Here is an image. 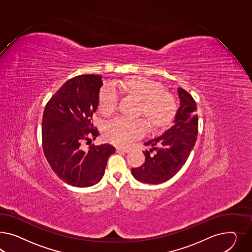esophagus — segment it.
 <instances>
[{
	"instance_id": "obj_1",
	"label": "esophagus",
	"mask_w": 252,
	"mask_h": 252,
	"mask_svg": "<svg viewBox=\"0 0 252 252\" xmlns=\"http://www.w3.org/2000/svg\"><path fill=\"white\" fill-rule=\"evenodd\" d=\"M116 151L117 152H125V153H127L129 152L130 150L128 149H125V148H116Z\"/></svg>"
}]
</instances>
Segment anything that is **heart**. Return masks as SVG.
Wrapping results in <instances>:
<instances>
[{
	"instance_id": "obj_1",
	"label": "heart",
	"mask_w": 252,
	"mask_h": 252,
	"mask_svg": "<svg viewBox=\"0 0 252 252\" xmlns=\"http://www.w3.org/2000/svg\"><path fill=\"white\" fill-rule=\"evenodd\" d=\"M116 89L141 101L139 112L152 129L164 127L173 120L177 111L175 97L165 91L161 83L144 77H132L101 89L98 95V109L103 116H111L116 111L118 102ZM144 132L143 120H129L123 117L107 123L103 129L109 142L118 146L128 145L133 139L142 136Z\"/></svg>"
}]
</instances>
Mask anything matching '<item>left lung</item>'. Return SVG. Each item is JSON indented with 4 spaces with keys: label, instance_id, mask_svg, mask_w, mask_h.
<instances>
[{
    "label": "left lung",
    "instance_id": "1",
    "mask_svg": "<svg viewBox=\"0 0 252 252\" xmlns=\"http://www.w3.org/2000/svg\"><path fill=\"white\" fill-rule=\"evenodd\" d=\"M178 94L181 104L174 125L161 136L145 143L150 147V150L143 151L145 162L131 170L133 176L141 183L161 184L173 177L186 162L196 142V102L184 89L178 88Z\"/></svg>",
    "mask_w": 252,
    "mask_h": 252
}]
</instances>
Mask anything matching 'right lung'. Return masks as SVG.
<instances>
[{
	"label": "right lung",
	"mask_w": 252,
	"mask_h": 252,
	"mask_svg": "<svg viewBox=\"0 0 252 252\" xmlns=\"http://www.w3.org/2000/svg\"><path fill=\"white\" fill-rule=\"evenodd\" d=\"M101 75L76 76L62 85L46 104L42 121V147L55 173L66 184L89 187L101 181L109 157L116 152L110 144L82 143L99 135L93 124Z\"/></svg>",
	"instance_id": "obj_1"
}]
</instances>
